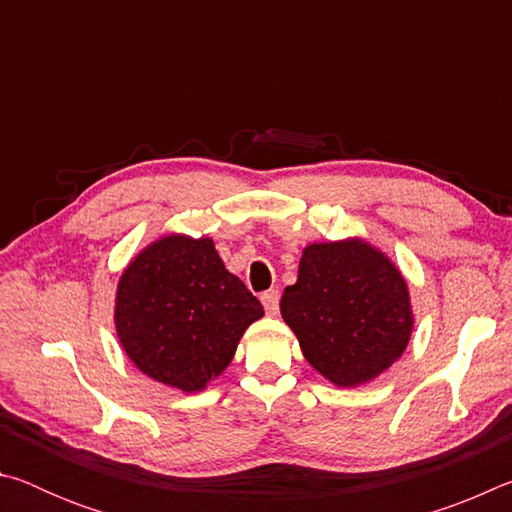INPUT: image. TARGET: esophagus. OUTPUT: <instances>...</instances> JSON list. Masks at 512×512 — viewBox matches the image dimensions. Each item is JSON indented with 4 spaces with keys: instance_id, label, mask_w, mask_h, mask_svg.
I'll return each instance as SVG.
<instances>
[{
    "instance_id": "obj_1",
    "label": "esophagus",
    "mask_w": 512,
    "mask_h": 512,
    "mask_svg": "<svg viewBox=\"0 0 512 512\" xmlns=\"http://www.w3.org/2000/svg\"><path fill=\"white\" fill-rule=\"evenodd\" d=\"M262 305H264V309H266V314L275 316L277 311H280V293H277L275 289L262 293Z\"/></svg>"
}]
</instances>
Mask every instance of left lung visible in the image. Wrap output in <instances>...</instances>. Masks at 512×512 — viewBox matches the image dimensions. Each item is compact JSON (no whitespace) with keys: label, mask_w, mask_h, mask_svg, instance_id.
<instances>
[{"label":"left lung","mask_w":512,"mask_h":512,"mask_svg":"<svg viewBox=\"0 0 512 512\" xmlns=\"http://www.w3.org/2000/svg\"><path fill=\"white\" fill-rule=\"evenodd\" d=\"M280 311L305 359L341 388L379 377L413 332L409 287L391 259L363 239L302 250Z\"/></svg>","instance_id":"8db88e82"}]
</instances>
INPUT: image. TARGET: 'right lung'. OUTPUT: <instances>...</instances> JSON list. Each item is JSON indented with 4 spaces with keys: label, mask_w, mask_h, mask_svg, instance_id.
Here are the masks:
<instances>
[{
    "label": "right lung",
    "mask_w": 512,
    "mask_h": 512,
    "mask_svg": "<svg viewBox=\"0 0 512 512\" xmlns=\"http://www.w3.org/2000/svg\"><path fill=\"white\" fill-rule=\"evenodd\" d=\"M264 307L223 266L214 241L167 235L124 268L115 327L121 348L151 379L198 393L235 357Z\"/></svg>",
    "instance_id": "1"
}]
</instances>
